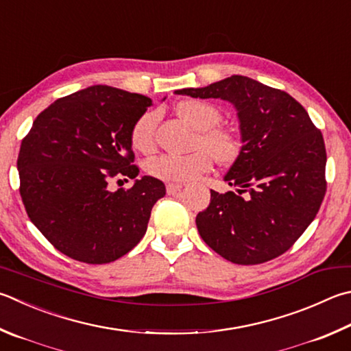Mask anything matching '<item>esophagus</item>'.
<instances>
[{
    "label": "esophagus",
    "instance_id": "1",
    "mask_svg": "<svg viewBox=\"0 0 351 351\" xmlns=\"http://www.w3.org/2000/svg\"><path fill=\"white\" fill-rule=\"evenodd\" d=\"M181 189H182V184H167V187H165L167 195H176Z\"/></svg>",
    "mask_w": 351,
    "mask_h": 351
}]
</instances>
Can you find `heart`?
<instances>
[{"label": "heart", "instance_id": "1", "mask_svg": "<svg viewBox=\"0 0 351 351\" xmlns=\"http://www.w3.org/2000/svg\"><path fill=\"white\" fill-rule=\"evenodd\" d=\"M178 112L197 130L195 145L199 149L189 155L162 154L152 158L147 162L150 176L165 182H186L212 169L213 158L221 164H233L239 158L241 139L233 130L218 125L222 112L215 104L189 99L180 104ZM156 123V113H145L136 121L130 135L133 147L143 154L154 150Z\"/></svg>", "mask_w": 351, "mask_h": 351}]
</instances>
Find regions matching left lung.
Returning <instances> with one entry per match:
<instances>
[{
    "mask_svg": "<svg viewBox=\"0 0 351 351\" xmlns=\"http://www.w3.org/2000/svg\"><path fill=\"white\" fill-rule=\"evenodd\" d=\"M176 93L230 101L241 123L242 152L224 176L238 192H210V206L196 216L201 238L233 264L281 256L315 219L327 192L321 130L289 93L247 76Z\"/></svg>",
    "mask_w": 351,
    "mask_h": 351,
    "instance_id": "obj_1",
    "label": "left lung"
}]
</instances>
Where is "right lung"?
<instances>
[{
  "label": "right lung",
  "instance_id": "1",
  "mask_svg": "<svg viewBox=\"0 0 351 351\" xmlns=\"http://www.w3.org/2000/svg\"><path fill=\"white\" fill-rule=\"evenodd\" d=\"M152 99L92 86L56 99L24 136L20 195L30 221L56 250L86 264H107L143 239L162 181L139 175L132 129ZM135 179L130 189L110 182Z\"/></svg>",
  "mask_w": 351,
  "mask_h": 351
}]
</instances>
